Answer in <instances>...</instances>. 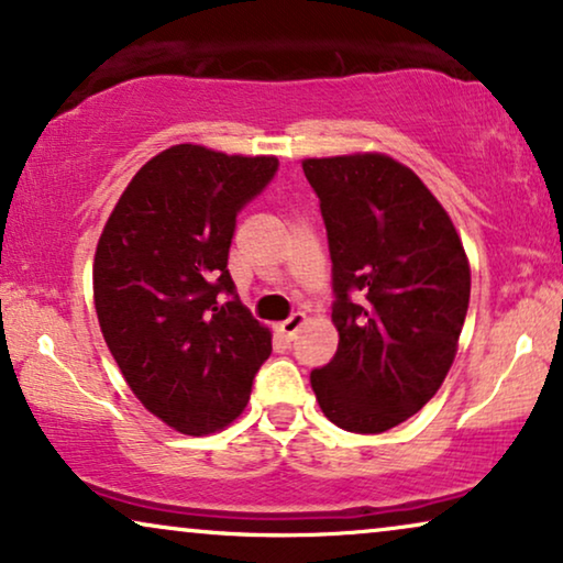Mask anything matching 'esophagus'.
I'll return each instance as SVG.
<instances>
[{
  "instance_id": "1",
  "label": "esophagus",
  "mask_w": 563,
  "mask_h": 563,
  "mask_svg": "<svg viewBox=\"0 0 563 563\" xmlns=\"http://www.w3.org/2000/svg\"><path fill=\"white\" fill-rule=\"evenodd\" d=\"M303 324H306V313H303V311H296L294 317L286 319V321H280V324H277V332H280V336H286V340H294L296 332H298V329H301Z\"/></svg>"
}]
</instances>
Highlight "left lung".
<instances>
[{"instance_id": "left-lung-1", "label": "left lung", "mask_w": 563, "mask_h": 563, "mask_svg": "<svg viewBox=\"0 0 563 563\" xmlns=\"http://www.w3.org/2000/svg\"><path fill=\"white\" fill-rule=\"evenodd\" d=\"M303 175L324 216L340 334L311 388L329 422L386 432L451 371L471 298L466 250L440 200L391 156L303 159Z\"/></svg>"}]
</instances>
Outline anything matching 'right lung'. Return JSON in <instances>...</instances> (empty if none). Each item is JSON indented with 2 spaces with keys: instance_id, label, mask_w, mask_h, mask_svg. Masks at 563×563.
I'll use <instances>...</instances> for the list:
<instances>
[{
  "instance_id": "1",
  "label": "right lung",
  "mask_w": 563,
  "mask_h": 563,
  "mask_svg": "<svg viewBox=\"0 0 563 563\" xmlns=\"http://www.w3.org/2000/svg\"><path fill=\"white\" fill-rule=\"evenodd\" d=\"M275 169V156L164 148L133 175L97 242L104 342L136 399L192 438L242 415L273 352V334L234 296L227 265L236 213Z\"/></svg>"
}]
</instances>
